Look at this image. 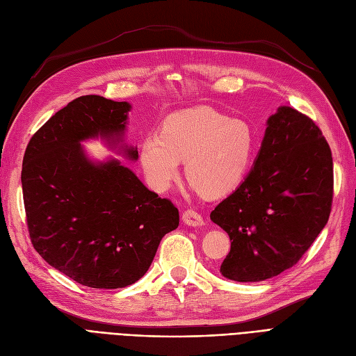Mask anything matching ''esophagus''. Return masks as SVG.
Segmentation results:
<instances>
[{
	"instance_id": "esophagus-1",
	"label": "esophagus",
	"mask_w": 356,
	"mask_h": 356,
	"mask_svg": "<svg viewBox=\"0 0 356 356\" xmlns=\"http://www.w3.org/2000/svg\"><path fill=\"white\" fill-rule=\"evenodd\" d=\"M181 220L185 222L188 226H192V227H200V226L204 225V219L201 217V214H198L197 211H193V210H186L185 213H183Z\"/></svg>"
}]
</instances>
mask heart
<instances>
[{
    "mask_svg": "<svg viewBox=\"0 0 356 356\" xmlns=\"http://www.w3.org/2000/svg\"><path fill=\"white\" fill-rule=\"evenodd\" d=\"M256 146L253 129L210 108L180 111L164 121L161 134H149L140 147V164L149 185L163 192L185 163L186 179L205 197L232 192L245 177Z\"/></svg>",
    "mask_w": 356,
    "mask_h": 356,
    "instance_id": "heart-1",
    "label": "heart"
}]
</instances>
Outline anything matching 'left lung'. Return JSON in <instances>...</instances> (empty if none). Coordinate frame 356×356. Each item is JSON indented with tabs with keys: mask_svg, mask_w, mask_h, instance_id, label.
I'll return each mask as SVG.
<instances>
[{
	"mask_svg": "<svg viewBox=\"0 0 356 356\" xmlns=\"http://www.w3.org/2000/svg\"><path fill=\"white\" fill-rule=\"evenodd\" d=\"M266 125L250 173L210 214L231 238L220 273L236 282L290 269L331 211L332 156L318 125L290 106H280Z\"/></svg>",
	"mask_w": 356,
	"mask_h": 356,
	"instance_id": "obj_1",
	"label": "left lung"
}]
</instances>
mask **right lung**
<instances>
[{"instance_id":"obj_1","label":"right lung","mask_w":356,"mask_h":356,"mask_svg":"<svg viewBox=\"0 0 356 356\" xmlns=\"http://www.w3.org/2000/svg\"><path fill=\"white\" fill-rule=\"evenodd\" d=\"M129 102L81 96L33 134L22 189L33 248L50 266L91 289H122L151 266L159 243L179 226V210L109 156L90 158L83 142L100 139L137 161L124 143Z\"/></svg>"}]
</instances>
